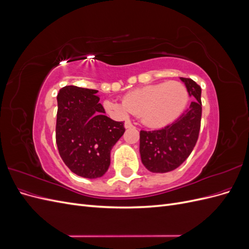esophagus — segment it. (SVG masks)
<instances>
[{
    "label": "esophagus",
    "instance_id": "esophagus-1",
    "mask_svg": "<svg viewBox=\"0 0 249 249\" xmlns=\"http://www.w3.org/2000/svg\"><path fill=\"white\" fill-rule=\"evenodd\" d=\"M133 124L131 122H129V120H126V122L124 123V127L125 129H130V127H133Z\"/></svg>",
    "mask_w": 249,
    "mask_h": 249
}]
</instances>
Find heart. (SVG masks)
I'll list each match as a JSON object with an SVG mask.
<instances>
[{"instance_id":"1","label":"heart","mask_w":249,"mask_h":249,"mask_svg":"<svg viewBox=\"0 0 249 249\" xmlns=\"http://www.w3.org/2000/svg\"><path fill=\"white\" fill-rule=\"evenodd\" d=\"M188 101L189 92L183 83L169 81L134 89L124 96V104L106 100L104 107L115 117L124 118L130 112L144 124L159 127L182 114Z\"/></svg>"}]
</instances>
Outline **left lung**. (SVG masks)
Instances as JSON below:
<instances>
[{"instance_id": "1", "label": "left lung", "mask_w": 249, "mask_h": 249, "mask_svg": "<svg viewBox=\"0 0 249 249\" xmlns=\"http://www.w3.org/2000/svg\"><path fill=\"white\" fill-rule=\"evenodd\" d=\"M194 99L176 122L163 129L140 131V156L152 172L164 173L178 168L196 144L201 122V88L189 78H180Z\"/></svg>"}]
</instances>
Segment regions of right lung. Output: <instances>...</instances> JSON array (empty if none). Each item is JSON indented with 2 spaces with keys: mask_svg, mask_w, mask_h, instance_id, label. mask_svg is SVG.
<instances>
[{
  "mask_svg": "<svg viewBox=\"0 0 249 249\" xmlns=\"http://www.w3.org/2000/svg\"><path fill=\"white\" fill-rule=\"evenodd\" d=\"M96 92L65 86L57 95L56 143L60 157L73 173L87 178L106 173L111 149L125 131L124 122L105 115Z\"/></svg>",
  "mask_w": 249,
  "mask_h": 249,
  "instance_id": "1",
  "label": "right lung"
}]
</instances>
